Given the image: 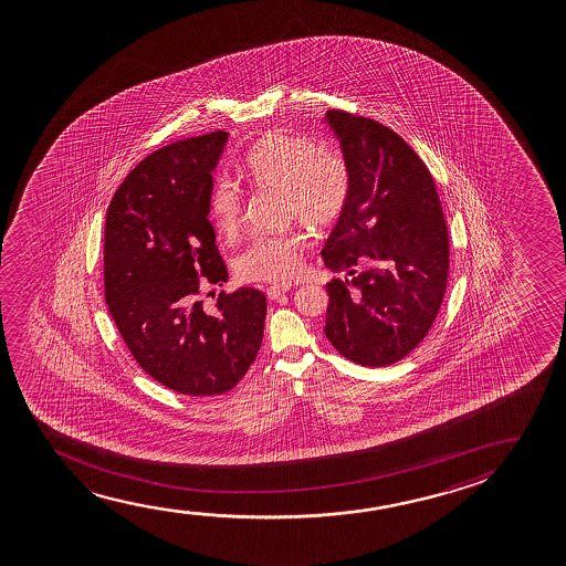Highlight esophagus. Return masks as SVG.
Returning a JSON list of instances; mask_svg holds the SVG:
<instances>
[{
  "mask_svg": "<svg viewBox=\"0 0 566 566\" xmlns=\"http://www.w3.org/2000/svg\"><path fill=\"white\" fill-rule=\"evenodd\" d=\"M292 286L287 284H274V286L266 287V297L269 300H279L280 295L286 294L287 290Z\"/></svg>",
  "mask_w": 566,
  "mask_h": 566,
  "instance_id": "34e87169",
  "label": "esophagus"
}]
</instances>
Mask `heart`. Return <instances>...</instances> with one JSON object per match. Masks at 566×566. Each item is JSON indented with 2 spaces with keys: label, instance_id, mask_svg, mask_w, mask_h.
I'll return each mask as SVG.
<instances>
[{
  "label": "heart",
  "instance_id": "1",
  "mask_svg": "<svg viewBox=\"0 0 566 566\" xmlns=\"http://www.w3.org/2000/svg\"><path fill=\"white\" fill-rule=\"evenodd\" d=\"M241 170L256 189L284 195V210L311 228H328L340 220L352 197V171L340 153L321 148L307 135L264 133L249 148ZM209 217L218 233L233 235L243 220V193L230 178L214 179L207 197ZM300 232L263 233L238 256L241 279L287 282L302 266Z\"/></svg>",
  "mask_w": 566,
  "mask_h": 566
}]
</instances>
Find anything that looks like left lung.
Instances as JSON below:
<instances>
[{
    "instance_id": "obj_1",
    "label": "left lung",
    "mask_w": 566,
    "mask_h": 566,
    "mask_svg": "<svg viewBox=\"0 0 566 566\" xmlns=\"http://www.w3.org/2000/svg\"><path fill=\"white\" fill-rule=\"evenodd\" d=\"M326 122L352 197L321 253L352 280L326 284L325 334L349 361L387 367L418 348L441 310L449 230L431 171L398 133L342 109H328Z\"/></svg>"
}]
</instances>
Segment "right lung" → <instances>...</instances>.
<instances>
[{
	"instance_id": "add662e5",
	"label": "right lung",
	"mask_w": 566,
	"mask_h": 566,
	"mask_svg": "<svg viewBox=\"0 0 566 566\" xmlns=\"http://www.w3.org/2000/svg\"><path fill=\"white\" fill-rule=\"evenodd\" d=\"M226 139L212 132L158 148L124 179L106 214L109 315L140 369L179 395H224L263 342V292L222 290L212 310L202 303V287L228 280L207 207Z\"/></svg>"
}]
</instances>
